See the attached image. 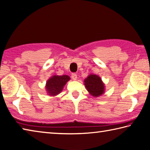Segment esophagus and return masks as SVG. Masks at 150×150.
<instances>
[{"label": "esophagus", "instance_id": "34e87169", "mask_svg": "<svg viewBox=\"0 0 150 150\" xmlns=\"http://www.w3.org/2000/svg\"><path fill=\"white\" fill-rule=\"evenodd\" d=\"M71 78L72 79H73V80H76L77 79V74H75V73H73V74H72L71 75Z\"/></svg>", "mask_w": 150, "mask_h": 150}]
</instances>
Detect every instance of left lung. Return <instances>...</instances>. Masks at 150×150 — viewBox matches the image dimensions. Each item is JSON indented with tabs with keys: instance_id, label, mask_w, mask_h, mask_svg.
I'll use <instances>...</instances> for the list:
<instances>
[{
	"instance_id": "obj_1",
	"label": "left lung",
	"mask_w": 150,
	"mask_h": 150,
	"mask_svg": "<svg viewBox=\"0 0 150 150\" xmlns=\"http://www.w3.org/2000/svg\"><path fill=\"white\" fill-rule=\"evenodd\" d=\"M85 86L91 95L94 97L100 96L105 92V85L100 76L90 74L84 80Z\"/></svg>"
}]
</instances>
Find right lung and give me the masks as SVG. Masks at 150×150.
I'll use <instances>...</instances> for the list:
<instances>
[{
  "label": "right lung",
  "instance_id": "obj_1",
  "mask_svg": "<svg viewBox=\"0 0 150 150\" xmlns=\"http://www.w3.org/2000/svg\"><path fill=\"white\" fill-rule=\"evenodd\" d=\"M71 78L67 75H54L48 79L46 83V90L49 96H56L62 92L63 87Z\"/></svg>",
  "mask_w": 150,
  "mask_h": 150
}]
</instances>
